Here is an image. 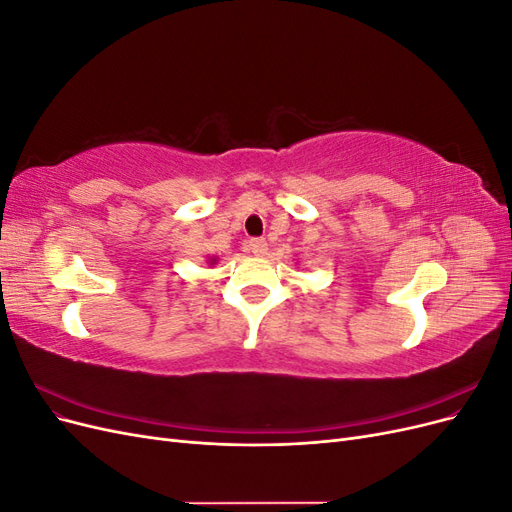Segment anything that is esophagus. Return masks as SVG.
Returning a JSON list of instances; mask_svg holds the SVG:
<instances>
[{
    "label": "esophagus",
    "mask_w": 512,
    "mask_h": 512,
    "mask_svg": "<svg viewBox=\"0 0 512 512\" xmlns=\"http://www.w3.org/2000/svg\"><path fill=\"white\" fill-rule=\"evenodd\" d=\"M247 250H250L254 256H265L267 254V241L265 239H250L247 241Z\"/></svg>",
    "instance_id": "obj_1"
}]
</instances>
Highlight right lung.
<instances>
[{
	"mask_svg": "<svg viewBox=\"0 0 512 512\" xmlns=\"http://www.w3.org/2000/svg\"><path fill=\"white\" fill-rule=\"evenodd\" d=\"M209 262H211V265H213V262H215V258H211V260H209Z\"/></svg>",
	"mask_w": 512,
	"mask_h": 512,
	"instance_id": "add662e5",
	"label": "right lung"
}]
</instances>
